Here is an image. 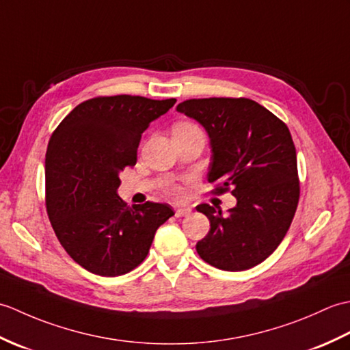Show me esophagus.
Listing matches in <instances>:
<instances>
[{"label":"esophagus","mask_w":350,"mask_h":350,"mask_svg":"<svg viewBox=\"0 0 350 350\" xmlns=\"http://www.w3.org/2000/svg\"><path fill=\"white\" fill-rule=\"evenodd\" d=\"M174 213H176L177 218L188 217V215L191 213V209H189V207H177V209L174 211Z\"/></svg>","instance_id":"esophagus-1"}]
</instances>
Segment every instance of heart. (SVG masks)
Wrapping results in <instances>:
<instances>
[{
	"mask_svg": "<svg viewBox=\"0 0 350 350\" xmlns=\"http://www.w3.org/2000/svg\"><path fill=\"white\" fill-rule=\"evenodd\" d=\"M196 124H192V123H180V124H177L174 129H185V128H194ZM168 194L171 196V197H174V198H179L180 196H182V189H180V187H177V185H171V187L168 188Z\"/></svg>",
	"mask_w": 350,
	"mask_h": 350,
	"instance_id": "obj_1",
	"label": "heart"
}]
</instances>
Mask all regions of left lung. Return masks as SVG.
<instances>
[{
    "label": "left lung",
    "mask_w": 350,
    "mask_h": 350,
    "mask_svg": "<svg viewBox=\"0 0 350 350\" xmlns=\"http://www.w3.org/2000/svg\"><path fill=\"white\" fill-rule=\"evenodd\" d=\"M177 111L194 118L211 138L209 183L215 194L232 189L237 203L228 215L209 204L197 211L211 221L197 252L222 271H245L277 250L299 202L298 163L284 122L245 98L189 99Z\"/></svg>",
    "instance_id": "left-lung-1"
}]
</instances>
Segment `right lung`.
Segmentation results:
<instances>
[{
	"label": "right lung",
	"instance_id": "obj_1",
	"mask_svg": "<svg viewBox=\"0 0 350 350\" xmlns=\"http://www.w3.org/2000/svg\"><path fill=\"white\" fill-rule=\"evenodd\" d=\"M176 99L99 96L63 118L44 158L46 211L66 252L102 277L128 273L143 262L156 230L174 212L170 204L126 206L117 196L120 171L137 163L148 124Z\"/></svg>",
	"mask_w": 350,
	"mask_h": 350
}]
</instances>
